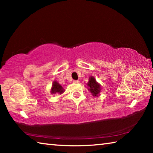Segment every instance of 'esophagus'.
I'll list each match as a JSON object with an SVG mask.
<instances>
[{
    "label": "esophagus",
    "instance_id": "obj_1",
    "mask_svg": "<svg viewBox=\"0 0 153 153\" xmlns=\"http://www.w3.org/2000/svg\"><path fill=\"white\" fill-rule=\"evenodd\" d=\"M79 80H74V83H79Z\"/></svg>",
    "mask_w": 153,
    "mask_h": 153
}]
</instances>
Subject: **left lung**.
I'll use <instances>...</instances> for the list:
<instances>
[{
    "instance_id": "obj_1",
    "label": "left lung",
    "mask_w": 153,
    "mask_h": 153,
    "mask_svg": "<svg viewBox=\"0 0 153 153\" xmlns=\"http://www.w3.org/2000/svg\"><path fill=\"white\" fill-rule=\"evenodd\" d=\"M87 86H88V90L92 93V94L94 97H98L100 95V90H101V86L97 82V80L93 76H90L89 78L88 83L87 84Z\"/></svg>"
}]
</instances>
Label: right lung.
Listing matches in <instances>:
<instances>
[{"instance_id":"right-lung-1","label":"right lung","mask_w":153,"mask_h":153,"mask_svg":"<svg viewBox=\"0 0 153 153\" xmlns=\"http://www.w3.org/2000/svg\"><path fill=\"white\" fill-rule=\"evenodd\" d=\"M65 92V90L62 87L60 84H59L57 82L54 81L53 83V85H52V88L51 90V94H56V93H59V94H63Z\"/></svg>"}]
</instances>
